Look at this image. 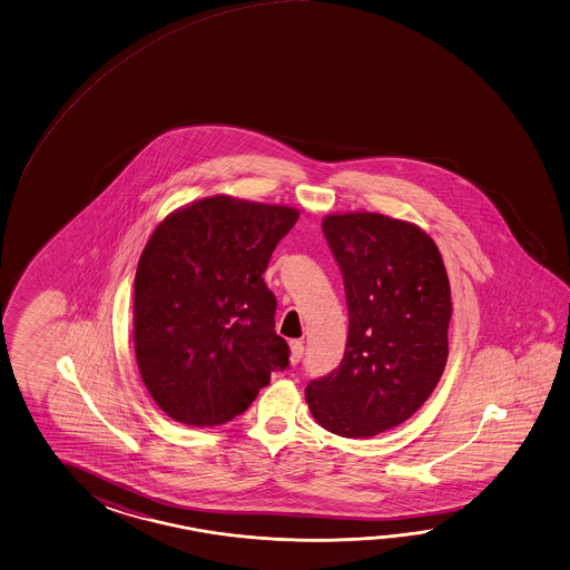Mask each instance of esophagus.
Here are the masks:
<instances>
[{
	"mask_svg": "<svg viewBox=\"0 0 570 570\" xmlns=\"http://www.w3.org/2000/svg\"><path fill=\"white\" fill-rule=\"evenodd\" d=\"M289 350H291V362L299 363L301 357H303V343L297 342V340H293V342L289 343Z\"/></svg>",
	"mask_w": 570,
	"mask_h": 570,
	"instance_id": "obj_1",
	"label": "esophagus"
}]
</instances>
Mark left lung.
<instances>
[{"label": "left lung", "instance_id": "left-lung-1", "mask_svg": "<svg viewBox=\"0 0 570 570\" xmlns=\"http://www.w3.org/2000/svg\"><path fill=\"white\" fill-rule=\"evenodd\" d=\"M322 227L342 269L350 333L340 367L313 380L305 397L327 432L372 438L412 417L444 373L450 281L414 223L345 213Z\"/></svg>", "mask_w": 570, "mask_h": 570}]
</instances>
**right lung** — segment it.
<instances>
[{"label":"right lung","mask_w":570,"mask_h":570,"mask_svg":"<svg viewBox=\"0 0 570 570\" xmlns=\"http://www.w3.org/2000/svg\"><path fill=\"white\" fill-rule=\"evenodd\" d=\"M297 218V208L217 195L170 213L148 238L135 277L136 362L176 422H230L289 367L263 273Z\"/></svg>","instance_id":"obj_1"}]
</instances>
